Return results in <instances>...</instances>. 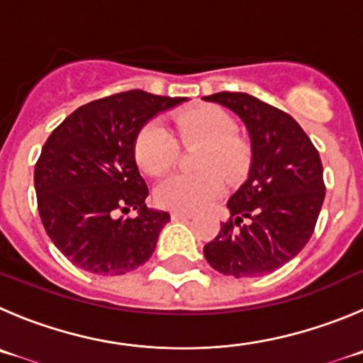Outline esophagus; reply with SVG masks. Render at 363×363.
I'll list each match as a JSON object with an SVG mask.
<instances>
[{"label": "esophagus", "instance_id": "obj_1", "mask_svg": "<svg viewBox=\"0 0 363 363\" xmlns=\"http://www.w3.org/2000/svg\"><path fill=\"white\" fill-rule=\"evenodd\" d=\"M191 216V213L188 211H172V220H188Z\"/></svg>", "mask_w": 363, "mask_h": 363}]
</instances>
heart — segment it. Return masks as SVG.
I'll list each match as a JSON object with an SVG mask.
<instances>
[{
	"label": "heart",
	"mask_w": 363,
	"mask_h": 363,
	"mask_svg": "<svg viewBox=\"0 0 363 363\" xmlns=\"http://www.w3.org/2000/svg\"><path fill=\"white\" fill-rule=\"evenodd\" d=\"M175 130L186 147H204L197 161L202 174H174L155 186V202L177 211H195L215 201L223 191V179L236 182L250 168L252 148L238 134L235 118L218 105H199L175 118ZM134 157L148 175L168 172L179 159V145L168 127L150 120L138 130Z\"/></svg>",
	"instance_id": "heart-1"
}]
</instances>
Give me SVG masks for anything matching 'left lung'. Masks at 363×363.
<instances>
[{
    "label": "left lung",
    "instance_id": "8db88e82",
    "mask_svg": "<svg viewBox=\"0 0 363 363\" xmlns=\"http://www.w3.org/2000/svg\"><path fill=\"white\" fill-rule=\"evenodd\" d=\"M238 114L252 147L247 181L229 199L231 218L204 245L209 265L233 277H259L296 258L310 242L326 186L320 155L284 111L247 93L204 96Z\"/></svg>",
    "mask_w": 363,
    "mask_h": 363
}]
</instances>
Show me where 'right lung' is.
<instances>
[{
	"label": "right lung",
	"mask_w": 363,
	"mask_h": 363,
	"mask_svg": "<svg viewBox=\"0 0 363 363\" xmlns=\"http://www.w3.org/2000/svg\"><path fill=\"white\" fill-rule=\"evenodd\" d=\"M186 100L123 91L82 105L50 134L33 172L37 208L73 265L120 276L148 262L170 215L145 204L134 140L150 118ZM130 208L138 217L113 216Z\"/></svg>",
	"instance_id": "add662e5"
}]
</instances>
